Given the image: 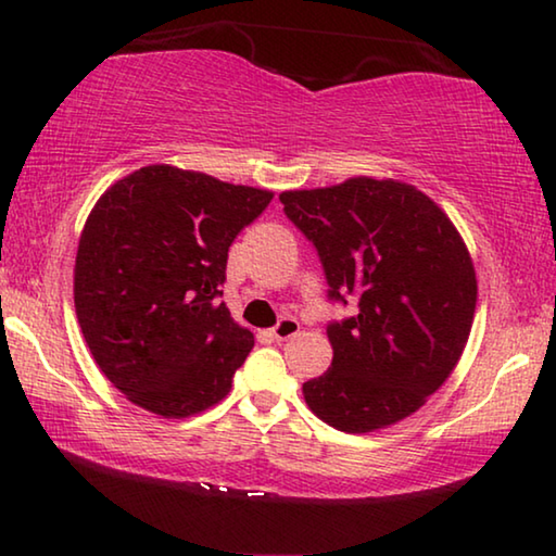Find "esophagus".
<instances>
[{"mask_svg": "<svg viewBox=\"0 0 556 556\" xmlns=\"http://www.w3.org/2000/svg\"><path fill=\"white\" fill-rule=\"evenodd\" d=\"M296 333H299L296 318H281V321L269 331V336L275 338V341H289V338H294Z\"/></svg>", "mask_w": 556, "mask_h": 556, "instance_id": "1", "label": "esophagus"}]
</instances>
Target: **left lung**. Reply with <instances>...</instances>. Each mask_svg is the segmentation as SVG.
I'll use <instances>...</instances> for the list:
<instances>
[{
	"label": "left lung",
	"mask_w": 556,
	"mask_h": 556,
	"mask_svg": "<svg viewBox=\"0 0 556 556\" xmlns=\"http://www.w3.org/2000/svg\"><path fill=\"white\" fill-rule=\"evenodd\" d=\"M321 260L328 299L357 314L326 326L333 363L304 382L318 419L348 434L394 425L446 382L476 312V271L454 223L400 181L348 178L279 195Z\"/></svg>",
	"instance_id": "obj_1"
}]
</instances>
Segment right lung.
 <instances>
[{
	"label": "right lung",
	"instance_id": "add662e5",
	"mask_svg": "<svg viewBox=\"0 0 556 556\" xmlns=\"http://www.w3.org/2000/svg\"><path fill=\"white\" fill-rule=\"evenodd\" d=\"M269 191L154 164L110 186L75 257V314L92 357L129 402L166 419L218 404L255 336L232 321L228 250Z\"/></svg>",
	"mask_w": 556,
	"mask_h": 556
}]
</instances>
